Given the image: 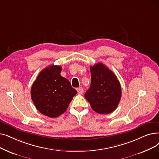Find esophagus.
<instances>
[{
    "instance_id": "1",
    "label": "esophagus",
    "mask_w": 159,
    "mask_h": 159,
    "mask_svg": "<svg viewBox=\"0 0 159 159\" xmlns=\"http://www.w3.org/2000/svg\"><path fill=\"white\" fill-rule=\"evenodd\" d=\"M77 92L79 94H82L84 92V89L82 88H79L77 89Z\"/></svg>"
}]
</instances>
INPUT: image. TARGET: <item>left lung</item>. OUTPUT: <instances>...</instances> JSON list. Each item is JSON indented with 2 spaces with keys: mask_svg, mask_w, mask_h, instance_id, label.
<instances>
[{
  "mask_svg": "<svg viewBox=\"0 0 159 159\" xmlns=\"http://www.w3.org/2000/svg\"><path fill=\"white\" fill-rule=\"evenodd\" d=\"M91 85L86 99L98 114H110L116 109L121 97V88L115 74L102 63L90 67Z\"/></svg>",
  "mask_w": 159,
  "mask_h": 159,
  "instance_id": "obj_1",
  "label": "left lung"
}]
</instances>
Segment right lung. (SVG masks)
Masks as SVG:
<instances>
[{
    "instance_id": "add662e5",
    "label": "right lung",
    "mask_w": 159,
    "mask_h": 159,
    "mask_svg": "<svg viewBox=\"0 0 159 159\" xmlns=\"http://www.w3.org/2000/svg\"><path fill=\"white\" fill-rule=\"evenodd\" d=\"M61 67L51 65L41 71L31 88L36 108L49 118H57L67 110L77 92L67 79L61 77Z\"/></svg>"
}]
</instances>
